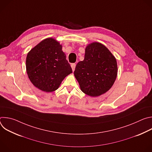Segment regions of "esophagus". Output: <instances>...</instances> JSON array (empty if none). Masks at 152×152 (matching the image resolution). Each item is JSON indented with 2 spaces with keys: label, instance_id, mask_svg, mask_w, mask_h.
I'll list each match as a JSON object with an SVG mask.
<instances>
[{
  "label": "esophagus",
  "instance_id": "esophagus-1",
  "mask_svg": "<svg viewBox=\"0 0 152 152\" xmlns=\"http://www.w3.org/2000/svg\"><path fill=\"white\" fill-rule=\"evenodd\" d=\"M71 67H72V70H73V71L75 70V67H76V64H75V63L72 64H71Z\"/></svg>",
  "mask_w": 152,
  "mask_h": 152
}]
</instances>
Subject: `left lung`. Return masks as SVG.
Listing matches in <instances>:
<instances>
[{
	"instance_id": "obj_1",
	"label": "left lung",
	"mask_w": 152,
	"mask_h": 152,
	"mask_svg": "<svg viewBox=\"0 0 152 152\" xmlns=\"http://www.w3.org/2000/svg\"><path fill=\"white\" fill-rule=\"evenodd\" d=\"M117 71L115 58L104 45L96 42L86 46L84 59L77 64L74 75L82 91L96 97L112 87Z\"/></svg>"
}]
</instances>
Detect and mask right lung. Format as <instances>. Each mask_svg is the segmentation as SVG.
Here are the masks:
<instances>
[{
	"instance_id": "obj_1",
	"label": "right lung",
	"mask_w": 152,
	"mask_h": 152,
	"mask_svg": "<svg viewBox=\"0 0 152 152\" xmlns=\"http://www.w3.org/2000/svg\"><path fill=\"white\" fill-rule=\"evenodd\" d=\"M26 67L31 82L45 92L57 90L63 79L72 73L62 46L52 38L42 40L31 50Z\"/></svg>"
}]
</instances>
